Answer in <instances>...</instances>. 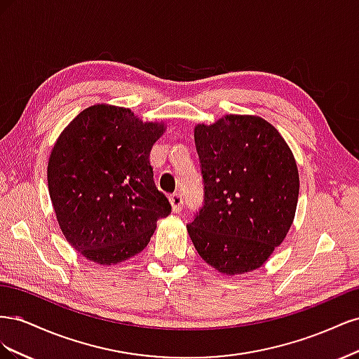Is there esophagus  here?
I'll list each match as a JSON object with an SVG mask.
<instances>
[{
	"mask_svg": "<svg viewBox=\"0 0 359 359\" xmlns=\"http://www.w3.org/2000/svg\"><path fill=\"white\" fill-rule=\"evenodd\" d=\"M169 201H170V205H172V211L173 212H181L182 205H184L181 193H173L172 196L169 198Z\"/></svg>",
	"mask_w": 359,
	"mask_h": 359,
	"instance_id": "1",
	"label": "esophagus"
}]
</instances>
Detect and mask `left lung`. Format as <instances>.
<instances>
[{"instance_id":"1","label":"left lung","mask_w":359,"mask_h":359,"mask_svg":"<svg viewBox=\"0 0 359 359\" xmlns=\"http://www.w3.org/2000/svg\"><path fill=\"white\" fill-rule=\"evenodd\" d=\"M203 206L187 224L194 248L226 276L262 266L295 219L299 175L278 130L256 115L194 127Z\"/></svg>"}]
</instances>
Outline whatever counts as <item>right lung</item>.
Segmentation results:
<instances>
[{"mask_svg":"<svg viewBox=\"0 0 359 359\" xmlns=\"http://www.w3.org/2000/svg\"><path fill=\"white\" fill-rule=\"evenodd\" d=\"M163 123L106 103L86 107L50 151L48 187L62 235L91 262L116 265L148 245L170 203L154 184L151 148Z\"/></svg>","mask_w":359,"mask_h":359,"instance_id":"1","label":"right lung"}]
</instances>
